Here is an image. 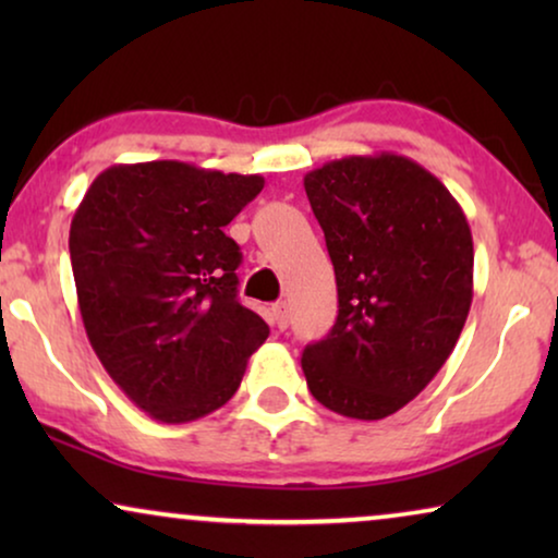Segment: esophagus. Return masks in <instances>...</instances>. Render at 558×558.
<instances>
[{
  "mask_svg": "<svg viewBox=\"0 0 558 558\" xmlns=\"http://www.w3.org/2000/svg\"><path fill=\"white\" fill-rule=\"evenodd\" d=\"M271 319H274V325L279 327V330H287V325H289V310H287V302H277L271 307Z\"/></svg>",
  "mask_w": 558,
  "mask_h": 558,
  "instance_id": "34e87169",
  "label": "esophagus"
}]
</instances>
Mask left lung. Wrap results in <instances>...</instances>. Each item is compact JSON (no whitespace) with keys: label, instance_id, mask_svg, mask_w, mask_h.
Returning <instances> with one entry per match:
<instances>
[{"label":"left lung","instance_id":"obj_1","mask_svg":"<svg viewBox=\"0 0 558 558\" xmlns=\"http://www.w3.org/2000/svg\"><path fill=\"white\" fill-rule=\"evenodd\" d=\"M338 281V319L302 371L325 409L361 422L396 414L429 386L472 304L470 223L414 159L378 151L304 174Z\"/></svg>","mask_w":558,"mask_h":558}]
</instances>
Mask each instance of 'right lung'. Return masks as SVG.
<instances>
[{"instance_id":"1","label":"right lung","mask_w":558,"mask_h":558,"mask_svg":"<svg viewBox=\"0 0 558 558\" xmlns=\"http://www.w3.org/2000/svg\"><path fill=\"white\" fill-rule=\"evenodd\" d=\"M262 187V174L157 159L109 167L75 208L68 246L90 348L157 422L223 407L269 338L239 302L241 251L223 231Z\"/></svg>"}]
</instances>
